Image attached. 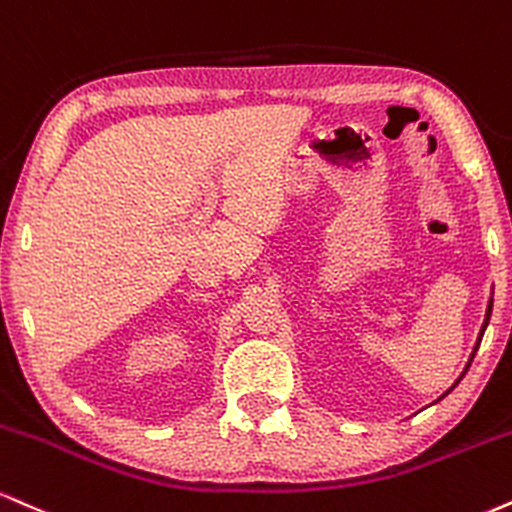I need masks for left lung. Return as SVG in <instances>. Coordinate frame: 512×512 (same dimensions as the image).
Here are the masks:
<instances>
[{"instance_id": "8db88e82", "label": "left lung", "mask_w": 512, "mask_h": 512, "mask_svg": "<svg viewBox=\"0 0 512 512\" xmlns=\"http://www.w3.org/2000/svg\"><path fill=\"white\" fill-rule=\"evenodd\" d=\"M491 306H494V299H489V306H486V318H484V326H482V330H479V338H477V345H474V352H472L470 362H467V366H465V371H462V374H460V378H458V381H455V383H453V386H450V390H453L455 386H458V383L462 381V376H465V374H467V369H470V364H472L474 354H477V350H479V342H482V338H484V330H486V326H489V318H491ZM450 390H446V393H443V395H441V398H438V400H443V398H446V395L450 393ZM438 400H436V402H438Z\"/></svg>"}]
</instances>
